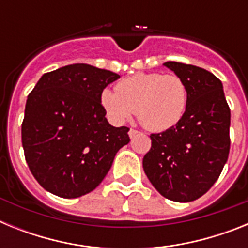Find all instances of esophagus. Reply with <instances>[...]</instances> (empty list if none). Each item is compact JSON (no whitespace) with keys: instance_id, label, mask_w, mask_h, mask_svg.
<instances>
[{"instance_id":"esophagus-1","label":"esophagus","mask_w":248,"mask_h":248,"mask_svg":"<svg viewBox=\"0 0 248 248\" xmlns=\"http://www.w3.org/2000/svg\"><path fill=\"white\" fill-rule=\"evenodd\" d=\"M128 134H129V137H130V138H134L135 135H138V134H139V131H138V130H135V129H130V130H129V133H128Z\"/></svg>"}]
</instances>
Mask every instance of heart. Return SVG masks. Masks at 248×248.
<instances>
[{
  "mask_svg": "<svg viewBox=\"0 0 248 248\" xmlns=\"http://www.w3.org/2000/svg\"><path fill=\"white\" fill-rule=\"evenodd\" d=\"M115 91L104 89L100 95L109 117L123 123L137 110L138 119L151 131L176 125L187 103L186 84L176 74L137 73L120 80Z\"/></svg>",
  "mask_w": 248,
  "mask_h": 248,
  "instance_id": "b5f03b06",
  "label": "heart"
}]
</instances>
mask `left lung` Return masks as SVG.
<instances>
[{
    "mask_svg": "<svg viewBox=\"0 0 248 248\" xmlns=\"http://www.w3.org/2000/svg\"><path fill=\"white\" fill-rule=\"evenodd\" d=\"M164 65L185 82L187 103L176 125L150 135L143 168L164 198L190 202L211 189L226 164L231 113L217 77L196 65Z\"/></svg>",
    "mask_w": 248,
    "mask_h": 248,
    "instance_id": "8db88e82",
    "label": "left lung"
}]
</instances>
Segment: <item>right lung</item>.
Segmentation results:
<instances>
[{"mask_svg": "<svg viewBox=\"0 0 248 248\" xmlns=\"http://www.w3.org/2000/svg\"><path fill=\"white\" fill-rule=\"evenodd\" d=\"M119 74L77 63L45 73L27 98L22 146L31 172L64 199L93 191L130 141L126 126L110 125L102 92Z\"/></svg>", "mask_w": 248, "mask_h": 248, "instance_id": "right-lung-1", "label": "right lung"}]
</instances>
